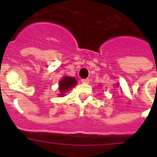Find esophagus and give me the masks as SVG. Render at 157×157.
Wrapping results in <instances>:
<instances>
[{"instance_id": "34e87169", "label": "esophagus", "mask_w": 157, "mask_h": 157, "mask_svg": "<svg viewBox=\"0 0 157 157\" xmlns=\"http://www.w3.org/2000/svg\"><path fill=\"white\" fill-rule=\"evenodd\" d=\"M89 82H90L89 78H83V79H82V82L83 83H89Z\"/></svg>"}]
</instances>
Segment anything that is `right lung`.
Wrapping results in <instances>:
<instances>
[{
  "label": "right lung",
  "mask_w": 157,
  "mask_h": 157,
  "mask_svg": "<svg viewBox=\"0 0 157 157\" xmlns=\"http://www.w3.org/2000/svg\"><path fill=\"white\" fill-rule=\"evenodd\" d=\"M76 84H77V81L75 78L67 77V76L63 78L59 82V90L61 93L60 96H63V94H65L67 91L71 89L72 87H74Z\"/></svg>",
  "instance_id": "1"
}]
</instances>
